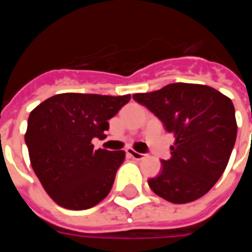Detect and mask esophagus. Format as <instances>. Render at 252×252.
<instances>
[{"instance_id": "obj_1", "label": "esophagus", "mask_w": 252, "mask_h": 252, "mask_svg": "<svg viewBox=\"0 0 252 252\" xmlns=\"http://www.w3.org/2000/svg\"><path fill=\"white\" fill-rule=\"evenodd\" d=\"M126 154L131 157V158L136 159V160H140V159L144 158V154H140L137 153V151H135V150H132V148H129V150H126Z\"/></svg>"}]
</instances>
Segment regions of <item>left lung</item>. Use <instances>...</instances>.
<instances>
[{
	"label": "left lung",
	"instance_id": "obj_1",
	"mask_svg": "<svg viewBox=\"0 0 252 252\" xmlns=\"http://www.w3.org/2000/svg\"><path fill=\"white\" fill-rule=\"evenodd\" d=\"M175 137L171 158L148 180L155 194L173 204L198 200L227 167L236 140L235 108L227 95L206 85L170 83L151 93L133 94Z\"/></svg>",
	"mask_w": 252,
	"mask_h": 252
}]
</instances>
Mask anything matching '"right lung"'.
Returning a JSON list of instances; mask_svg holds the SVG:
<instances>
[{"label":"right lung","mask_w":252,"mask_h":252,"mask_svg":"<svg viewBox=\"0 0 252 252\" xmlns=\"http://www.w3.org/2000/svg\"><path fill=\"white\" fill-rule=\"evenodd\" d=\"M131 95L62 93L52 95L28 117L25 143L32 169L58 205L83 211L109 194L124 151L94 150L104 139L108 120Z\"/></svg>","instance_id":"1"}]
</instances>
